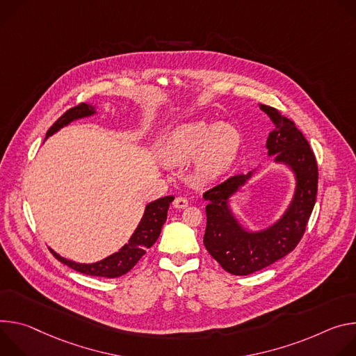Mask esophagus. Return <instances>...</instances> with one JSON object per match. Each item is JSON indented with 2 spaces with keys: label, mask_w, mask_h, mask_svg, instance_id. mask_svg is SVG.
Listing matches in <instances>:
<instances>
[{
  "label": "esophagus",
  "mask_w": 356,
  "mask_h": 356,
  "mask_svg": "<svg viewBox=\"0 0 356 356\" xmlns=\"http://www.w3.org/2000/svg\"><path fill=\"white\" fill-rule=\"evenodd\" d=\"M172 207L175 209H185L188 207V201H186V198H184V196H177L172 202Z\"/></svg>",
  "instance_id": "esophagus-1"
}]
</instances>
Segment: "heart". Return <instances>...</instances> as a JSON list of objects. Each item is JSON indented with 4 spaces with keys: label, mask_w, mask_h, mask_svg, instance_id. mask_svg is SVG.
<instances>
[{
    "label": "heart",
    "mask_w": 356,
    "mask_h": 356,
    "mask_svg": "<svg viewBox=\"0 0 356 356\" xmlns=\"http://www.w3.org/2000/svg\"><path fill=\"white\" fill-rule=\"evenodd\" d=\"M241 145V134L229 123L192 122L175 129L164 147L165 161L175 165L192 163L204 181L219 178L233 164Z\"/></svg>",
    "instance_id": "heart-1"
}]
</instances>
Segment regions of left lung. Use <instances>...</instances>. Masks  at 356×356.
Instances as JSON below:
<instances>
[{
	"instance_id": "1",
	"label": "left lung",
	"mask_w": 356,
	"mask_h": 356,
	"mask_svg": "<svg viewBox=\"0 0 356 356\" xmlns=\"http://www.w3.org/2000/svg\"><path fill=\"white\" fill-rule=\"evenodd\" d=\"M274 123L266 148L273 163L286 165L294 177V192L282 216L271 225L252 230L232 208V198L257 172L259 167L229 178L204 193L208 201L204 245L211 256L230 274L248 275L287 256L301 241L315 205L318 168L312 149L290 118L274 107L260 104Z\"/></svg>"
}]
</instances>
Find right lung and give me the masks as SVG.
Listing matches in <instances>:
<instances>
[{
	"label": "right lung",
	"mask_w": 356,
	"mask_h": 356,
	"mask_svg": "<svg viewBox=\"0 0 356 356\" xmlns=\"http://www.w3.org/2000/svg\"><path fill=\"white\" fill-rule=\"evenodd\" d=\"M97 114L96 106L82 103L70 110H67L59 120L48 130L47 138L58 133L60 129L69 126L70 123L81 120V118L92 117ZM45 138V140H47ZM174 201V196H164V198L155 200L145 205L143 218L140 219L136 230L130 236V239L126 245H123L115 253L95 261V263H79L74 260H69L66 257H62L59 253H56L54 249L49 248L52 254L63 264L69 266L70 268L83 273L88 275H97V277H106V279H115L120 275L129 273L138 260L145 254L147 249H149L158 239V236L161 233L163 225L167 220V212L170 208V204Z\"/></svg>",
	"instance_id": "right-lung-1"
}]
</instances>
